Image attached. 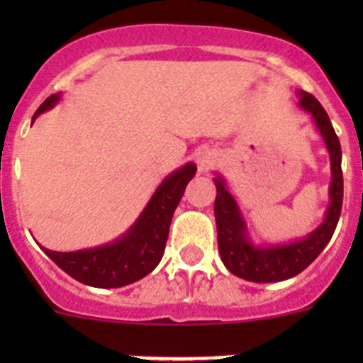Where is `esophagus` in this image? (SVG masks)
Returning <instances> with one entry per match:
<instances>
[{
  "label": "esophagus",
  "instance_id": "esophagus-1",
  "mask_svg": "<svg viewBox=\"0 0 363 363\" xmlns=\"http://www.w3.org/2000/svg\"><path fill=\"white\" fill-rule=\"evenodd\" d=\"M218 152L216 150H211V149H205L200 150L196 154V162H198V171L200 172H209L211 169H214L218 163Z\"/></svg>",
  "mask_w": 363,
  "mask_h": 363
}]
</instances>
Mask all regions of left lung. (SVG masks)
Returning a JSON list of instances; mask_svg holds the SVG:
<instances>
[{"mask_svg":"<svg viewBox=\"0 0 363 363\" xmlns=\"http://www.w3.org/2000/svg\"><path fill=\"white\" fill-rule=\"evenodd\" d=\"M300 107L313 116L331 156V187H329V209L325 220L313 230L307 238L284 245H252L247 236V225L243 221L236 200L227 191L225 179L220 174L214 178L216 200L214 216L218 229V251L221 262L233 274L247 281L271 284V281L289 280L309 267L331 240L336 223L342 213L344 201V176H342V147L325 108L309 92H300Z\"/></svg>","mask_w":363,"mask_h":363,"instance_id":"1","label":"left lung"}]
</instances>
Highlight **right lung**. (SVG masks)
I'll return each mask as SVG.
<instances>
[{"instance_id":"right-lung-1","label":"right lung","mask_w":363,"mask_h":363,"mask_svg":"<svg viewBox=\"0 0 363 363\" xmlns=\"http://www.w3.org/2000/svg\"><path fill=\"white\" fill-rule=\"evenodd\" d=\"M57 99L60 94H52L45 99L32 121L36 120L38 114L54 107ZM194 174L196 165L187 163L167 176L147 203L142 216L116 242L76 252L43 249L45 255L74 280L91 287L112 289L142 280L150 271H154L162 259L172 214Z\"/></svg>"}]
</instances>
